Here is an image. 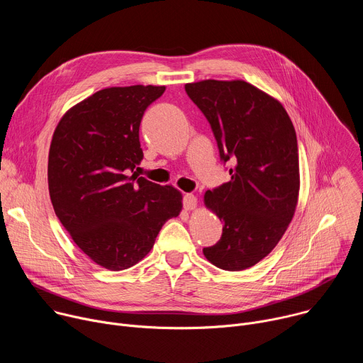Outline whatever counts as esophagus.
I'll use <instances>...</instances> for the list:
<instances>
[{"label": "esophagus", "instance_id": "esophagus-1", "mask_svg": "<svg viewBox=\"0 0 363 363\" xmlns=\"http://www.w3.org/2000/svg\"><path fill=\"white\" fill-rule=\"evenodd\" d=\"M182 203H184V208L186 211H191L196 206V196L192 194H185L182 198Z\"/></svg>", "mask_w": 363, "mask_h": 363}]
</instances>
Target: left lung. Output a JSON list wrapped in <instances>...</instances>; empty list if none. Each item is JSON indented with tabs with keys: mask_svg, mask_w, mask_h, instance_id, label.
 Instances as JSON below:
<instances>
[{
	"mask_svg": "<svg viewBox=\"0 0 363 363\" xmlns=\"http://www.w3.org/2000/svg\"><path fill=\"white\" fill-rule=\"evenodd\" d=\"M185 91L208 121L231 179L206 191L205 205L223 220L220 241L202 250L228 272L257 264L287 230L298 195V150L281 103L242 80H202Z\"/></svg>",
	"mask_w": 363,
	"mask_h": 363,
	"instance_id": "left-lung-1",
	"label": "left lung"
}]
</instances>
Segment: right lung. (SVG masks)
<instances>
[{
    "mask_svg": "<svg viewBox=\"0 0 363 363\" xmlns=\"http://www.w3.org/2000/svg\"><path fill=\"white\" fill-rule=\"evenodd\" d=\"M164 91L140 84L99 90L62 118L50 145L55 213L79 248L112 272L140 262L182 208L178 189L136 174L140 121Z\"/></svg>",
    "mask_w": 363,
    "mask_h": 363,
    "instance_id": "right-lung-1",
    "label": "right lung"
}]
</instances>
